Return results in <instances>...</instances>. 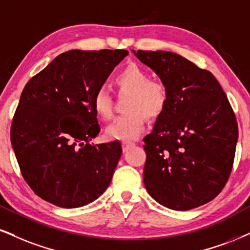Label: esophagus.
Masks as SVG:
<instances>
[{
	"mask_svg": "<svg viewBox=\"0 0 250 250\" xmlns=\"http://www.w3.org/2000/svg\"><path fill=\"white\" fill-rule=\"evenodd\" d=\"M122 146H123V150H124V152H127L128 149L135 146V144L134 143H130V141H124Z\"/></svg>",
	"mask_w": 250,
	"mask_h": 250,
	"instance_id": "34e87169",
	"label": "esophagus"
}]
</instances>
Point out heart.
Masks as SVG:
<instances>
[{"label": "heart", "instance_id": "b5f03b06", "mask_svg": "<svg viewBox=\"0 0 250 250\" xmlns=\"http://www.w3.org/2000/svg\"><path fill=\"white\" fill-rule=\"evenodd\" d=\"M120 92H130L126 101L125 115L113 120L106 128V137L111 140L131 141L143 133L147 116L158 118L165 112L168 104V89L160 81H152L148 72L137 64L123 69L115 80ZM92 107L101 119L112 116V97L105 88L97 89L92 97Z\"/></svg>", "mask_w": 250, "mask_h": 250}]
</instances>
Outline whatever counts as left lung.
<instances>
[{
	"label": "left lung",
	"mask_w": 250,
	"mask_h": 250,
	"mask_svg": "<svg viewBox=\"0 0 250 250\" xmlns=\"http://www.w3.org/2000/svg\"><path fill=\"white\" fill-rule=\"evenodd\" d=\"M168 89V104L144 139V183L156 202L176 211L206 204L232 171L238 123L208 70L167 51H133Z\"/></svg>",
	"instance_id": "1"
}]
</instances>
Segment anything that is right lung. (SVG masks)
Returning a JSON list of instances; mask_svg holds the SVG:
<instances>
[{
    "label": "right lung",
    "instance_id": "right-lung-1",
    "mask_svg": "<svg viewBox=\"0 0 250 250\" xmlns=\"http://www.w3.org/2000/svg\"><path fill=\"white\" fill-rule=\"evenodd\" d=\"M125 50H72L26 83L10 139L21 175L37 196L63 208L94 202L109 187L122 145L94 146L101 127L92 97Z\"/></svg>",
    "mask_w": 250,
    "mask_h": 250
}]
</instances>
